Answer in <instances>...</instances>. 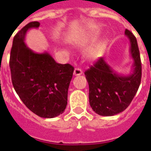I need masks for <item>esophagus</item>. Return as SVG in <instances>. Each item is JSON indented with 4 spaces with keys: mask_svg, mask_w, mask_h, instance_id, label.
<instances>
[{
    "mask_svg": "<svg viewBox=\"0 0 151 151\" xmlns=\"http://www.w3.org/2000/svg\"><path fill=\"white\" fill-rule=\"evenodd\" d=\"M73 74L75 76L81 75V74H83V70H82L81 68H76L75 69H74V71H73Z\"/></svg>",
    "mask_w": 151,
    "mask_h": 151,
    "instance_id": "1",
    "label": "esophagus"
}]
</instances>
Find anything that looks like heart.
Segmentation results:
<instances>
[{
	"instance_id": "heart-1",
	"label": "heart",
	"mask_w": 151,
	"mask_h": 151,
	"mask_svg": "<svg viewBox=\"0 0 151 151\" xmlns=\"http://www.w3.org/2000/svg\"><path fill=\"white\" fill-rule=\"evenodd\" d=\"M105 46H106V42H105V40H102L101 42H99L96 46H94L87 52V54H86L87 58L90 59V60H94V59L97 58L102 53L103 50L105 49Z\"/></svg>"
}]
</instances>
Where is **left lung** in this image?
<instances>
[{"label":"left lung","mask_w":151,"mask_h":151,"mask_svg":"<svg viewBox=\"0 0 151 151\" xmlns=\"http://www.w3.org/2000/svg\"><path fill=\"white\" fill-rule=\"evenodd\" d=\"M125 35L130 41V54L133 60L131 74L116 73L104 57L84 73L89 85V103L99 115L113 116L125 110L141 83L142 64L137 42L129 30H125Z\"/></svg>","instance_id":"left-lung-1"}]
</instances>
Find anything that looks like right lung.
Returning <instances> with one entry per match:
<instances>
[{"instance_id":"1","label":"right lung","mask_w":151,"mask_h":151,"mask_svg":"<svg viewBox=\"0 0 151 151\" xmlns=\"http://www.w3.org/2000/svg\"><path fill=\"white\" fill-rule=\"evenodd\" d=\"M39 26L38 22H31L14 36L9 68L14 88L23 103L39 117L51 119L67 106L74 68L56 63L48 52L36 53L26 45L27 32Z\"/></svg>"}]
</instances>
